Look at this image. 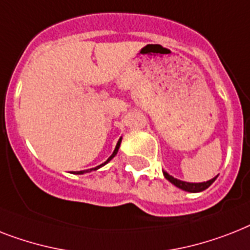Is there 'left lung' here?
I'll list each match as a JSON object with an SVG mask.
<instances>
[{
    "label": "left lung",
    "instance_id": "8db88e82",
    "mask_svg": "<svg viewBox=\"0 0 250 250\" xmlns=\"http://www.w3.org/2000/svg\"><path fill=\"white\" fill-rule=\"evenodd\" d=\"M163 174H164V177L167 178L168 181L171 182V184H173L174 186H177L178 188H182V190H185V191H188V192L203 191V190H206V188H209L210 185H212L213 182H214V180L217 178V177H214V178H212V180H209V181L202 182V184H190V182L180 181V180H177V178L172 177V176H169L167 172H163Z\"/></svg>",
    "mask_w": 250,
    "mask_h": 250
}]
</instances>
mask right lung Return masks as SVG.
Here are the masks:
<instances>
[{
	"label": "right lung",
	"mask_w": 250,
	"mask_h": 250,
	"mask_svg": "<svg viewBox=\"0 0 250 250\" xmlns=\"http://www.w3.org/2000/svg\"><path fill=\"white\" fill-rule=\"evenodd\" d=\"M121 141H122V139H119L118 144H117V146H115L114 151H113V154H111V155H110V158H109V159H107L106 162H105V163L100 164V166H97V167H95V168H91V169H87V171H78V172H76V174H82V173H86V172H90V171H96V169H99V168H100V167L105 166V164H106L107 162H110V160L115 157V154L118 153V149H119V145H121Z\"/></svg>",
	"instance_id": "obj_1"
}]
</instances>
